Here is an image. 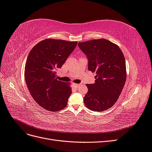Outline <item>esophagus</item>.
I'll return each instance as SVG.
<instances>
[{
  "mask_svg": "<svg viewBox=\"0 0 152 152\" xmlns=\"http://www.w3.org/2000/svg\"><path fill=\"white\" fill-rule=\"evenodd\" d=\"M73 86H74L75 87H79V86H80V85H79V84H75V83H73Z\"/></svg>",
  "mask_w": 152,
  "mask_h": 152,
  "instance_id": "34e87169",
  "label": "esophagus"
}]
</instances>
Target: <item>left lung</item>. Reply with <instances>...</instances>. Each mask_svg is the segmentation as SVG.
<instances>
[{"mask_svg":"<svg viewBox=\"0 0 152 152\" xmlns=\"http://www.w3.org/2000/svg\"><path fill=\"white\" fill-rule=\"evenodd\" d=\"M78 45L88 58V70L96 74L95 83L86 85L88 92L84 98V104L93 111H104L117 102L126 83L124 54L117 44L104 39Z\"/></svg>","mask_w":152,"mask_h":152,"instance_id":"1","label":"left lung"}]
</instances>
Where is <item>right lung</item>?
Here are the masks:
<instances>
[{
    "label": "right lung",
    "instance_id": "add662e5",
    "mask_svg": "<svg viewBox=\"0 0 152 152\" xmlns=\"http://www.w3.org/2000/svg\"><path fill=\"white\" fill-rule=\"evenodd\" d=\"M77 41L47 39L31 49L25 67V79L31 96L41 107L50 112L66 107L72 94L70 82L58 80L61 68L75 48Z\"/></svg>",
    "mask_w": 152,
    "mask_h": 152
}]
</instances>
